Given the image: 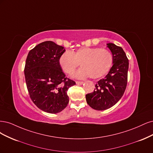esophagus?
<instances>
[{"label": "esophagus", "instance_id": "obj_1", "mask_svg": "<svg viewBox=\"0 0 153 153\" xmlns=\"http://www.w3.org/2000/svg\"><path fill=\"white\" fill-rule=\"evenodd\" d=\"M76 84H77V85H82V84L83 83L82 81H76Z\"/></svg>", "mask_w": 153, "mask_h": 153}]
</instances>
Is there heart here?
Here are the masks:
<instances>
[{
  "instance_id": "1",
  "label": "heart",
  "mask_w": 153,
  "mask_h": 153,
  "mask_svg": "<svg viewBox=\"0 0 153 153\" xmlns=\"http://www.w3.org/2000/svg\"><path fill=\"white\" fill-rule=\"evenodd\" d=\"M113 56L105 48L82 47L76 51H67L59 59V63L67 74L71 75L80 65L81 68L76 74L79 79L89 76L92 79L100 78L109 72L112 65Z\"/></svg>"
}]
</instances>
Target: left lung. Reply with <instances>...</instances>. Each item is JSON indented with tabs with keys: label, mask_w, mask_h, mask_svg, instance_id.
Here are the masks:
<instances>
[{
	"label": "left lung",
	"mask_w": 153,
	"mask_h": 153,
	"mask_svg": "<svg viewBox=\"0 0 153 153\" xmlns=\"http://www.w3.org/2000/svg\"><path fill=\"white\" fill-rule=\"evenodd\" d=\"M113 56V65L109 72L98 81L93 92L86 95L88 104L93 109H109L119 101L124 94L128 81L129 61L120 46L107 44Z\"/></svg>",
	"instance_id": "obj_1"
}]
</instances>
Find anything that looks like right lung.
I'll use <instances>...</instances> for the list:
<instances>
[{
	"label": "right lung",
	"mask_w": 153,
	"mask_h": 153,
	"mask_svg": "<svg viewBox=\"0 0 153 153\" xmlns=\"http://www.w3.org/2000/svg\"><path fill=\"white\" fill-rule=\"evenodd\" d=\"M63 46L52 41L39 44L29 51L24 68L29 95L41 110L51 114L63 111L69 101L67 91L76 82L62 70Z\"/></svg>",
	"instance_id": "obj_1"
}]
</instances>
